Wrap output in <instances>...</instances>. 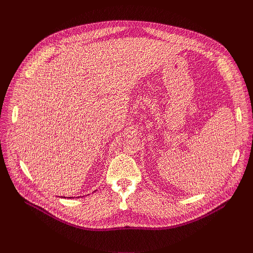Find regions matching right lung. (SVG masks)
I'll list each match as a JSON object with an SVG mask.
<instances>
[{"instance_id": "obj_1", "label": "right lung", "mask_w": 253, "mask_h": 253, "mask_svg": "<svg viewBox=\"0 0 253 253\" xmlns=\"http://www.w3.org/2000/svg\"><path fill=\"white\" fill-rule=\"evenodd\" d=\"M69 198H72V197H69Z\"/></svg>"}]
</instances>
